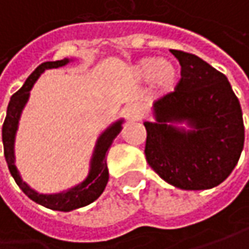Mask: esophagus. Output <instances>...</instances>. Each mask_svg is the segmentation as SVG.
I'll return each mask as SVG.
<instances>
[{"label":"esophagus","mask_w":249,"mask_h":249,"mask_svg":"<svg viewBox=\"0 0 249 249\" xmlns=\"http://www.w3.org/2000/svg\"><path fill=\"white\" fill-rule=\"evenodd\" d=\"M124 115L129 121H138L142 118V110L135 104H129L124 108Z\"/></svg>","instance_id":"obj_1"}]
</instances>
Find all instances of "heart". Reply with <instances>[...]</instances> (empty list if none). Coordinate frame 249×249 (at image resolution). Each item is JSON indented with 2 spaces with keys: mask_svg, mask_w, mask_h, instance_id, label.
I'll use <instances>...</instances> for the list:
<instances>
[{
  "mask_svg": "<svg viewBox=\"0 0 249 249\" xmlns=\"http://www.w3.org/2000/svg\"><path fill=\"white\" fill-rule=\"evenodd\" d=\"M132 74L139 81L151 80L152 90L156 95L170 94L178 84V67L168 59L145 57L132 67Z\"/></svg>",
  "mask_w": 249,
  "mask_h": 249,
  "instance_id": "1",
  "label": "heart"
}]
</instances>
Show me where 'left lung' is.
Wrapping results in <instances>:
<instances>
[{
  "label": "left lung",
  "instance_id": "left-lung-1",
  "mask_svg": "<svg viewBox=\"0 0 249 249\" xmlns=\"http://www.w3.org/2000/svg\"><path fill=\"white\" fill-rule=\"evenodd\" d=\"M182 71L175 91L154 104L155 123L145 121V156L169 184L206 190L224 182L244 148V121L227 77L196 54L172 49ZM186 122V131L171 125Z\"/></svg>",
  "mask_w": 249,
  "mask_h": 249
}]
</instances>
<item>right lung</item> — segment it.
Instances as JSON below:
<instances>
[{"label": "right lung", "mask_w": 249, "mask_h": 249, "mask_svg": "<svg viewBox=\"0 0 249 249\" xmlns=\"http://www.w3.org/2000/svg\"><path fill=\"white\" fill-rule=\"evenodd\" d=\"M69 62H70V59H63V60H56V62H45V63L39 65L32 71V74L26 79L22 87L15 94H12L11 100H9V104H8L7 117H5V121L2 125L4 155H5L8 169H9L12 178L15 179L17 184L21 187V190L31 200H34L35 203L43 206V207H48L51 210H57V212H71V210L80 209V207H84V206L93 203L94 200L101 196V193L104 192L107 182H108V169H107L106 155H107V151L111 146L112 141L121 132V124H123V120L114 123L110 128H107L100 135V138L97 139L94 154H93L91 163H90L89 176L80 184L69 189L66 192H62V193L40 195L23 182L18 170H17L15 158H14V141H15V134L18 129L21 112H22L23 107L29 98V91L34 86V83L37 80V77L45 70L65 66Z\"/></svg>", "instance_id": "obj_1"}]
</instances>
